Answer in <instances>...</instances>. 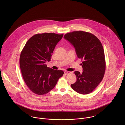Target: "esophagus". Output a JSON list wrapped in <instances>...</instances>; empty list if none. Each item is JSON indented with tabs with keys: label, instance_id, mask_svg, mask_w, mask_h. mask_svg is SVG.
Masks as SVG:
<instances>
[{
	"label": "esophagus",
	"instance_id": "1",
	"mask_svg": "<svg viewBox=\"0 0 125 125\" xmlns=\"http://www.w3.org/2000/svg\"><path fill=\"white\" fill-rule=\"evenodd\" d=\"M64 73H65V74H68L69 73H71L70 72L67 71H65L64 72Z\"/></svg>",
	"mask_w": 125,
	"mask_h": 125
}]
</instances>
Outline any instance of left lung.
<instances>
[{
	"label": "left lung",
	"mask_w": 125,
	"mask_h": 125,
	"mask_svg": "<svg viewBox=\"0 0 125 125\" xmlns=\"http://www.w3.org/2000/svg\"><path fill=\"white\" fill-rule=\"evenodd\" d=\"M75 48L77 57L83 61V72L75 71L77 80L72 88L81 94L92 92L103 80L106 64L103 45L100 40L89 32L79 31L64 36Z\"/></svg>",
	"instance_id": "1"
}]
</instances>
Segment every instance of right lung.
<instances>
[{
  "label": "right lung",
  "mask_w": 125,
  "mask_h": 125,
  "mask_svg": "<svg viewBox=\"0 0 125 125\" xmlns=\"http://www.w3.org/2000/svg\"><path fill=\"white\" fill-rule=\"evenodd\" d=\"M63 34L45 33L32 36L26 43L20 57V66L23 80L33 93L42 95L53 89L62 76V70L48 67L57 44Z\"/></svg>",
  "instance_id": "right-lung-1"
}]
</instances>
